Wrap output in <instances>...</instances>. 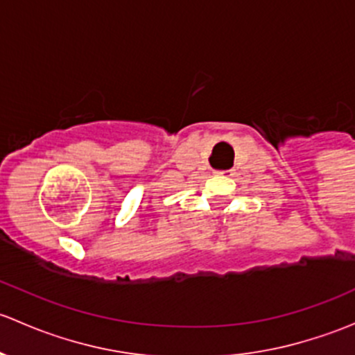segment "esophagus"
Wrapping results in <instances>:
<instances>
[{
	"instance_id": "esophagus-1",
	"label": "esophagus",
	"mask_w": 355,
	"mask_h": 355,
	"mask_svg": "<svg viewBox=\"0 0 355 355\" xmlns=\"http://www.w3.org/2000/svg\"><path fill=\"white\" fill-rule=\"evenodd\" d=\"M225 173H227V171H220V175H225Z\"/></svg>"
}]
</instances>
